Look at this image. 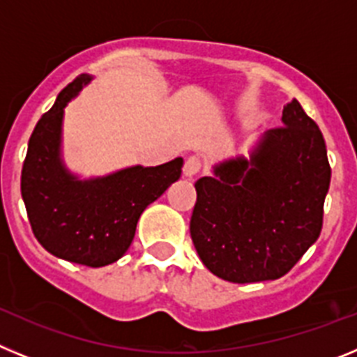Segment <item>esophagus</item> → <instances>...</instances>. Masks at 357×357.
Here are the masks:
<instances>
[{"instance_id":"34e87169","label":"esophagus","mask_w":357,"mask_h":357,"mask_svg":"<svg viewBox=\"0 0 357 357\" xmlns=\"http://www.w3.org/2000/svg\"><path fill=\"white\" fill-rule=\"evenodd\" d=\"M200 169H202L200 157L193 155L185 160V164H184V175L185 176H189V178H191V176H195L197 173H200Z\"/></svg>"}]
</instances>
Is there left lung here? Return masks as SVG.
Wrapping results in <instances>:
<instances>
[{
  "mask_svg": "<svg viewBox=\"0 0 357 357\" xmlns=\"http://www.w3.org/2000/svg\"><path fill=\"white\" fill-rule=\"evenodd\" d=\"M264 132L250 159L216 164L198 178L191 239L209 272L229 282L273 280L318 239L331 166L324 135L296 100Z\"/></svg>",
  "mask_w": 357,
  "mask_h": 357,
  "instance_id": "8db88e82",
  "label": "left lung"
}]
</instances>
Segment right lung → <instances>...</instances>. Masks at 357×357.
<instances>
[{"label": "right lung", "mask_w": 357, "mask_h": 357, "mask_svg": "<svg viewBox=\"0 0 357 357\" xmlns=\"http://www.w3.org/2000/svg\"><path fill=\"white\" fill-rule=\"evenodd\" d=\"M87 82L80 75L37 121L21 172V195L37 241L50 254L84 266L114 263L130 247L137 220L175 181L182 157L155 168L132 166L78 181L61 159L64 107Z\"/></svg>", "instance_id": "1"}]
</instances>
